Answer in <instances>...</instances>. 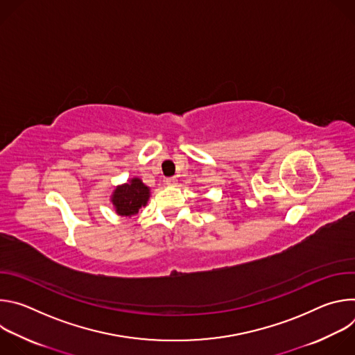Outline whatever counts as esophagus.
<instances>
[{
    "mask_svg": "<svg viewBox=\"0 0 355 355\" xmlns=\"http://www.w3.org/2000/svg\"><path fill=\"white\" fill-rule=\"evenodd\" d=\"M166 185H168V187H177V185H178V180H177L175 177L167 178V180H166Z\"/></svg>",
    "mask_w": 355,
    "mask_h": 355,
    "instance_id": "esophagus-1",
    "label": "esophagus"
}]
</instances>
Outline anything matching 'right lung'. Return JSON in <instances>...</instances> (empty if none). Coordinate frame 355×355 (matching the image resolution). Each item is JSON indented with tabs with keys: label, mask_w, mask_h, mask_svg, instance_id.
I'll use <instances>...</instances> for the list:
<instances>
[{
	"label": "right lung",
	"mask_w": 355,
	"mask_h": 355,
	"mask_svg": "<svg viewBox=\"0 0 355 355\" xmlns=\"http://www.w3.org/2000/svg\"><path fill=\"white\" fill-rule=\"evenodd\" d=\"M150 198V188L137 177L115 187L111 204L119 216H135L140 208L146 207Z\"/></svg>",
	"instance_id": "obj_1"
}]
</instances>
